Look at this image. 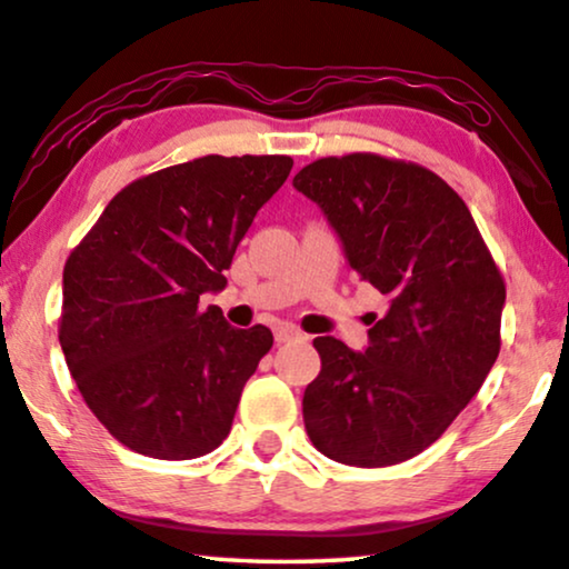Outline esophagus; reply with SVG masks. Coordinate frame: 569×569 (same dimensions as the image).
<instances>
[{"instance_id": "obj_1", "label": "esophagus", "mask_w": 569, "mask_h": 569, "mask_svg": "<svg viewBox=\"0 0 569 569\" xmlns=\"http://www.w3.org/2000/svg\"><path fill=\"white\" fill-rule=\"evenodd\" d=\"M301 338V330H296L293 325H278L276 327V340L278 342H291V340H299Z\"/></svg>"}]
</instances>
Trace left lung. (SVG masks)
Instances as JSON below:
<instances>
[{
    "instance_id": "1",
    "label": "left lung",
    "mask_w": 569,
    "mask_h": 569,
    "mask_svg": "<svg viewBox=\"0 0 569 569\" xmlns=\"http://www.w3.org/2000/svg\"><path fill=\"white\" fill-rule=\"evenodd\" d=\"M350 268L387 296L363 353L317 338L303 426L327 459L391 467L446 433L500 353L506 283L467 203L426 167L368 151L303 167Z\"/></svg>"
}]
</instances>
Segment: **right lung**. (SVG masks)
<instances>
[{"mask_svg": "<svg viewBox=\"0 0 569 569\" xmlns=\"http://www.w3.org/2000/svg\"><path fill=\"white\" fill-rule=\"evenodd\" d=\"M291 167L283 154H208L143 174L71 250L63 358L94 418L131 451L186 461L229 436L273 332L237 330L198 301L227 286L237 244Z\"/></svg>", "mask_w": 569, "mask_h": 569, "instance_id": "1", "label": "right lung"}]
</instances>
